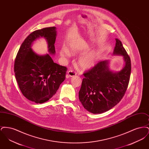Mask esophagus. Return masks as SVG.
<instances>
[{
    "label": "esophagus",
    "instance_id": "1",
    "mask_svg": "<svg viewBox=\"0 0 149 149\" xmlns=\"http://www.w3.org/2000/svg\"><path fill=\"white\" fill-rule=\"evenodd\" d=\"M68 75L69 77H72L76 75V72L75 71H72V70H69L68 71Z\"/></svg>",
    "mask_w": 149,
    "mask_h": 149
}]
</instances>
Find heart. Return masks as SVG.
I'll list each match as a JSON object with an SVG mask.
<instances>
[{
  "label": "heart",
  "mask_w": 149,
  "mask_h": 149,
  "mask_svg": "<svg viewBox=\"0 0 149 149\" xmlns=\"http://www.w3.org/2000/svg\"><path fill=\"white\" fill-rule=\"evenodd\" d=\"M70 53L75 55L82 53L86 52L90 49L89 45L86 43H81L80 45H72L70 46ZM69 50L65 46L61 47L60 50V55L64 58H68L70 56ZM97 60V55L96 53L92 52L84 54L80 57L78 60L79 66L83 70L89 69L93 67Z\"/></svg>",
  "instance_id": "heart-1"
}]
</instances>
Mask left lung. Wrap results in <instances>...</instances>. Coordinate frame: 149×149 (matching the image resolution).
Segmentation results:
<instances>
[{"label": "left lung", "mask_w": 149, "mask_h": 149, "mask_svg": "<svg viewBox=\"0 0 149 149\" xmlns=\"http://www.w3.org/2000/svg\"><path fill=\"white\" fill-rule=\"evenodd\" d=\"M116 42L113 55L122 56L125 61L120 71L111 70L109 61L105 60L83 74L79 98L84 108L92 113H102L112 108L120 102L127 88L131 60L120 40L116 38Z\"/></svg>", "instance_id": "1"}]
</instances>
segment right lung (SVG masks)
<instances>
[{
  "mask_svg": "<svg viewBox=\"0 0 149 149\" xmlns=\"http://www.w3.org/2000/svg\"><path fill=\"white\" fill-rule=\"evenodd\" d=\"M55 27L35 31L22 43L15 59V77L23 95L36 103H43L52 97L65 79L67 68L55 63L50 55L37 54L31 49L33 42L45 38L50 54H55Z\"/></svg>",
  "mask_w": 149,
  "mask_h": 149,
  "instance_id": "right-lung-1",
  "label": "right lung"
}]
</instances>
